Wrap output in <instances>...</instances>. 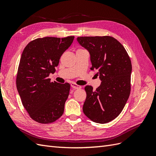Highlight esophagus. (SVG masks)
Returning <instances> with one entry per match:
<instances>
[{
    "label": "esophagus",
    "mask_w": 156,
    "mask_h": 156,
    "mask_svg": "<svg viewBox=\"0 0 156 156\" xmlns=\"http://www.w3.org/2000/svg\"><path fill=\"white\" fill-rule=\"evenodd\" d=\"M71 86H72V87L73 88H74V89H80V88H82L81 86H79V85H78V84H75V83H72V84H71Z\"/></svg>",
    "instance_id": "obj_1"
}]
</instances>
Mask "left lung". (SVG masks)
Wrapping results in <instances>:
<instances>
[{"instance_id":"obj_1","label":"left lung","mask_w":156,"mask_h":156,"mask_svg":"<svg viewBox=\"0 0 156 156\" xmlns=\"http://www.w3.org/2000/svg\"><path fill=\"white\" fill-rule=\"evenodd\" d=\"M77 41L90 55L92 70H97L101 83L96 90L84 88L87 98L83 111L100 124L114 120L123 110L131 92V62L126 50L113 37H78Z\"/></svg>"}]
</instances>
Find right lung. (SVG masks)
Masks as SVG:
<instances>
[{"mask_svg":"<svg viewBox=\"0 0 156 156\" xmlns=\"http://www.w3.org/2000/svg\"><path fill=\"white\" fill-rule=\"evenodd\" d=\"M74 36L45 37L29 42L19 64L16 86L23 107L40 124L55 122L62 115L70 84L51 82L60 56L72 45Z\"/></svg>","mask_w":156,"mask_h":156,"instance_id":"add662e5","label":"right lung"}]
</instances>
